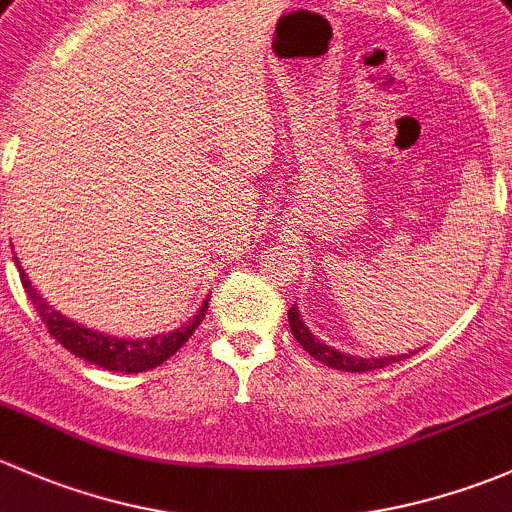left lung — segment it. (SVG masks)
<instances>
[{
	"mask_svg": "<svg viewBox=\"0 0 512 512\" xmlns=\"http://www.w3.org/2000/svg\"><path fill=\"white\" fill-rule=\"evenodd\" d=\"M288 323H291V333L295 340L303 345V350L308 352L310 357H315L318 362H323V365L328 367H335V370H342V372H372V370H382V367H389L394 365V362L404 360V357L409 355H399V357H355V355H345V352H337L333 347L323 345V342L318 340V337H313L308 328H305V323L300 320L298 310L291 308L288 310Z\"/></svg>",
	"mask_w": 512,
	"mask_h": 512,
	"instance_id": "1",
	"label": "left lung"
}]
</instances>
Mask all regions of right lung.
Listing matches in <instances>:
<instances>
[{"label": "right lung", "mask_w": 512, "mask_h": 512, "mask_svg": "<svg viewBox=\"0 0 512 512\" xmlns=\"http://www.w3.org/2000/svg\"><path fill=\"white\" fill-rule=\"evenodd\" d=\"M14 263H17V258H14ZM19 276H21V283H24L26 295H29V300L34 303L39 318L44 320L46 328H49L51 337H54L56 342H61V345L66 347L68 352H73L76 357H83V360L93 362V365L103 367V370H110V372H125V374L145 372V370H152V367L162 365L165 360H170L179 347L194 335V330L199 328V323H202L209 308V300H204L199 313L189 320V325L175 330V333L145 337V340H120V337L93 333L91 328H83V325L63 318L59 310L51 308V305L36 293V288L31 286L21 266H19Z\"/></svg>", "instance_id": "1"}]
</instances>
